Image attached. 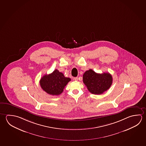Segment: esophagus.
Returning <instances> with one entry per match:
<instances>
[{"instance_id": "1", "label": "esophagus", "mask_w": 146, "mask_h": 146, "mask_svg": "<svg viewBox=\"0 0 146 146\" xmlns=\"http://www.w3.org/2000/svg\"><path fill=\"white\" fill-rule=\"evenodd\" d=\"M73 79H74V80H75V81H77L78 80V77H74V78H73Z\"/></svg>"}]
</instances>
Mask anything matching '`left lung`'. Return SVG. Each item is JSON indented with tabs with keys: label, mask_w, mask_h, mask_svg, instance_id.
I'll list each match as a JSON object with an SVG mask.
<instances>
[{
	"label": "left lung",
	"mask_w": 146,
	"mask_h": 146,
	"mask_svg": "<svg viewBox=\"0 0 146 146\" xmlns=\"http://www.w3.org/2000/svg\"><path fill=\"white\" fill-rule=\"evenodd\" d=\"M112 77L109 73L99 74L90 69L83 75V82L90 93L102 94L110 88L112 84Z\"/></svg>",
	"instance_id": "obj_1"
}]
</instances>
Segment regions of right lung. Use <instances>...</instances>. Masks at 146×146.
Instances as JSON below:
<instances>
[{"instance_id": "right-lung-1", "label": "right lung", "mask_w": 146, "mask_h": 146, "mask_svg": "<svg viewBox=\"0 0 146 146\" xmlns=\"http://www.w3.org/2000/svg\"><path fill=\"white\" fill-rule=\"evenodd\" d=\"M70 81V78L66 77L62 73L56 69L51 74L42 77L39 82L41 88L48 94L59 95Z\"/></svg>"}]
</instances>
